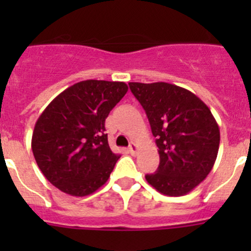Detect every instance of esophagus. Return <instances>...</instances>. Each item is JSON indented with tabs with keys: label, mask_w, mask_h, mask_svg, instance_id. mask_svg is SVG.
I'll list each match as a JSON object with an SVG mask.
<instances>
[{
	"label": "esophagus",
	"mask_w": 251,
	"mask_h": 251,
	"mask_svg": "<svg viewBox=\"0 0 251 251\" xmlns=\"http://www.w3.org/2000/svg\"><path fill=\"white\" fill-rule=\"evenodd\" d=\"M128 151H129V153L130 154H133V156H134V154H137V152H138V146L136 145V143H130L129 145V148H128Z\"/></svg>",
	"instance_id": "obj_1"
}]
</instances>
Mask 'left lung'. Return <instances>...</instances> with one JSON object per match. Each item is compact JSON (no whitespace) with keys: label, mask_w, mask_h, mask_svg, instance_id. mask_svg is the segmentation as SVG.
<instances>
[{"label":"left lung","mask_w":251,"mask_h":251,"mask_svg":"<svg viewBox=\"0 0 251 251\" xmlns=\"http://www.w3.org/2000/svg\"><path fill=\"white\" fill-rule=\"evenodd\" d=\"M156 137L159 166L146 175L152 187L182 196L206 178L216 161L220 129L208 106L190 90L168 83H129Z\"/></svg>","instance_id":"left-lung-1"}]
</instances>
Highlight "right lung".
Masks as SVG:
<instances>
[{
  "mask_svg": "<svg viewBox=\"0 0 251 251\" xmlns=\"http://www.w3.org/2000/svg\"><path fill=\"white\" fill-rule=\"evenodd\" d=\"M127 90L123 81L84 80L46 106L35 124L31 148L51 185L83 197L108 181L121 156L108 145L105 119Z\"/></svg>",
  "mask_w": 251,
  "mask_h": 251,
  "instance_id": "right-lung-1",
  "label": "right lung"
}]
</instances>
